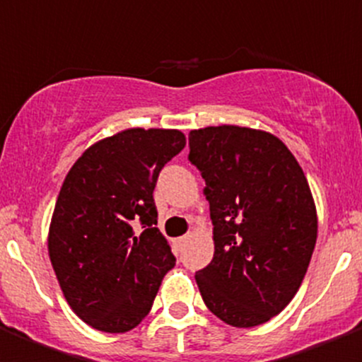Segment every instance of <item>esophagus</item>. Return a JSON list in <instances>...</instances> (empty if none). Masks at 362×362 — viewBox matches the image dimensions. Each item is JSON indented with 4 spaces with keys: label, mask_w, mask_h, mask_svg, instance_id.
<instances>
[{
    "label": "esophagus",
    "mask_w": 362,
    "mask_h": 362,
    "mask_svg": "<svg viewBox=\"0 0 362 362\" xmlns=\"http://www.w3.org/2000/svg\"><path fill=\"white\" fill-rule=\"evenodd\" d=\"M185 241H187V235H183V238H177L174 241V245H175V248H181V246L185 245Z\"/></svg>",
    "instance_id": "esophagus-1"
}]
</instances>
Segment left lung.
Returning a JSON list of instances; mask_svg holds the SVG:
<instances>
[{
	"label": "left lung",
	"instance_id": "8db88e82",
	"mask_svg": "<svg viewBox=\"0 0 362 362\" xmlns=\"http://www.w3.org/2000/svg\"><path fill=\"white\" fill-rule=\"evenodd\" d=\"M188 146L216 245L196 272L201 297L226 325H263L293 299L315 248L308 181L284 143L261 130L206 127L192 130Z\"/></svg>",
	"mask_w": 362,
	"mask_h": 362
}]
</instances>
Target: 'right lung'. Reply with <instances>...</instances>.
Listing matches in <instances>:
<instances>
[{"mask_svg": "<svg viewBox=\"0 0 362 362\" xmlns=\"http://www.w3.org/2000/svg\"><path fill=\"white\" fill-rule=\"evenodd\" d=\"M185 145L179 130H124L92 145L65 177L50 223V263L70 308L95 330L136 328L174 268L156 228L153 188Z\"/></svg>", "mask_w": 362, "mask_h": 362, "instance_id": "obj_1", "label": "right lung"}]
</instances>
